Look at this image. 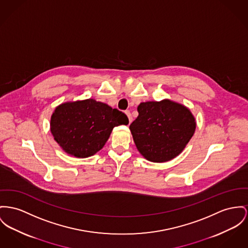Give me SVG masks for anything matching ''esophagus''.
Returning <instances> with one entry per match:
<instances>
[{"mask_svg":"<svg viewBox=\"0 0 248 248\" xmlns=\"http://www.w3.org/2000/svg\"><path fill=\"white\" fill-rule=\"evenodd\" d=\"M125 114L127 115L128 118H129V122H130V123H132V115H131V113H130V111H126V112H125Z\"/></svg>","mask_w":248,"mask_h":248,"instance_id":"obj_1","label":"esophagus"}]
</instances>
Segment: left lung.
Instances as JSON below:
<instances>
[{
    "mask_svg": "<svg viewBox=\"0 0 248 248\" xmlns=\"http://www.w3.org/2000/svg\"><path fill=\"white\" fill-rule=\"evenodd\" d=\"M137 111L130 130L138 151L149 162L176 158L196 131L197 121L190 109L171 99L141 102Z\"/></svg>",
    "mask_w": 248,
    "mask_h": 248,
    "instance_id": "1",
    "label": "left lung"
}]
</instances>
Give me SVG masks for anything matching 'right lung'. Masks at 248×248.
Instances as JSON below:
<instances>
[{
	"mask_svg": "<svg viewBox=\"0 0 248 248\" xmlns=\"http://www.w3.org/2000/svg\"><path fill=\"white\" fill-rule=\"evenodd\" d=\"M127 116L94 99L66 101L50 116V132L68 155L87 158L102 149L113 129L128 125Z\"/></svg>",
	"mask_w": 248,
	"mask_h": 248,
	"instance_id": "right-lung-1",
	"label": "right lung"
}]
</instances>
